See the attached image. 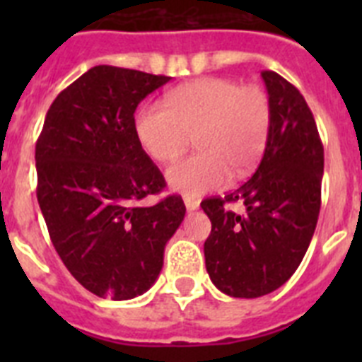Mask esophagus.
<instances>
[{
  "mask_svg": "<svg viewBox=\"0 0 362 362\" xmlns=\"http://www.w3.org/2000/svg\"><path fill=\"white\" fill-rule=\"evenodd\" d=\"M185 206H187L188 212H192V210H197L199 209V201L194 199V197H185Z\"/></svg>",
  "mask_w": 362,
  "mask_h": 362,
  "instance_id": "34e87169",
  "label": "esophagus"
}]
</instances>
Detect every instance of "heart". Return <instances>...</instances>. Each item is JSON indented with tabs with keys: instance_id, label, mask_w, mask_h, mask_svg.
Returning <instances> with one entry per match:
<instances>
[{
	"instance_id": "b5f03b06",
	"label": "heart",
	"mask_w": 362,
	"mask_h": 362,
	"mask_svg": "<svg viewBox=\"0 0 362 362\" xmlns=\"http://www.w3.org/2000/svg\"><path fill=\"white\" fill-rule=\"evenodd\" d=\"M272 107L261 86L226 78H203L168 92L165 105L146 103L137 112L136 132L159 163L174 161L194 136L197 150L166 170V183L199 196L257 165L270 134Z\"/></svg>"
}]
</instances>
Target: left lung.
<instances>
[{
  "label": "left lung",
  "mask_w": 362,
  "mask_h": 362,
  "mask_svg": "<svg viewBox=\"0 0 362 362\" xmlns=\"http://www.w3.org/2000/svg\"><path fill=\"white\" fill-rule=\"evenodd\" d=\"M272 107L263 159L246 183L201 203L212 223L204 241L210 279L230 297L267 296L283 286L308 250L321 209L325 150L312 110L292 83L261 72ZM241 200L243 216L224 210Z\"/></svg>",
  "instance_id": "obj_1"
}]
</instances>
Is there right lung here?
<instances>
[{
    "label": "right lung",
    "instance_id": "1",
    "mask_svg": "<svg viewBox=\"0 0 362 362\" xmlns=\"http://www.w3.org/2000/svg\"><path fill=\"white\" fill-rule=\"evenodd\" d=\"M166 76L98 65L54 99L36 143L37 203L69 272L98 297L127 300L156 283L183 199L165 188L136 132L137 105Z\"/></svg>",
    "mask_w": 362,
    "mask_h": 362
}]
</instances>
